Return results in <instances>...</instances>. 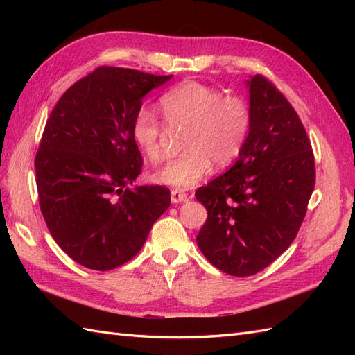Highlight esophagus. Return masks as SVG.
<instances>
[{"mask_svg": "<svg viewBox=\"0 0 355 355\" xmlns=\"http://www.w3.org/2000/svg\"><path fill=\"white\" fill-rule=\"evenodd\" d=\"M171 200H172L173 205H177V202H182V201L187 200V193L178 191V189H173L171 192Z\"/></svg>", "mask_w": 355, "mask_h": 355, "instance_id": "34e87169", "label": "esophagus"}]
</instances>
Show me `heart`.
Listing matches in <instances>:
<instances>
[{"label":"heart","mask_w":355,"mask_h":355,"mask_svg":"<svg viewBox=\"0 0 355 355\" xmlns=\"http://www.w3.org/2000/svg\"><path fill=\"white\" fill-rule=\"evenodd\" d=\"M160 108L169 128L186 130L182 143L186 154L154 175L157 183L177 189L200 183L214 163L216 168H225L235 162L250 131V108L243 97L224 96L201 82L186 80L169 88L160 97ZM163 134L164 126L153 108L135 111L132 140L150 163L162 162Z\"/></svg>","instance_id":"1"}]
</instances>
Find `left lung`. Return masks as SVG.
<instances>
[{"mask_svg":"<svg viewBox=\"0 0 355 355\" xmlns=\"http://www.w3.org/2000/svg\"><path fill=\"white\" fill-rule=\"evenodd\" d=\"M252 123L238 160L195 192L207 220L197 244L232 276L268 267L296 238L314 189L311 143L297 112L261 74L247 80Z\"/></svg>","mask_w":355,"mask_h":355,"instance_id":"obj_1","label":"left lung"}]
</instances>
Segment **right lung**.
Segmentation results:
<instances>
[{
    "label": "right lung",
    "instance_id": "obj_1",
    "mask_svg": "<svg viewBox=\"0 0 355 355\" xmlns=\"http://www.w3.org/2000/svg\"><path fill=\"white\" fill-rule=\"evenodd\" d=\"M171 78L99 67L67 89L45 123L35 158L41 212L56 244L80 266H123L171 205L164 186L128 187L143 164L132 117Z\"/></svg>",
    "mask_w": 355,
    "mask_h": 355
}]
</instances>
